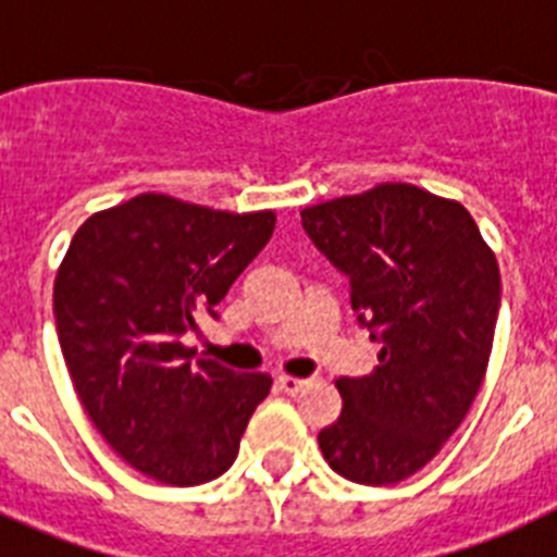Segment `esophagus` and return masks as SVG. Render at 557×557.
<instances>
[{"instance_id": "obj_1", "label": "esophagus", "mask_w": 557, "mask_h": 557, "mask_svg": "<svg viewBox=\"0 0 557 557\" xmlns=\"http://www.w3.org/2000/svg\"><path fill=\"white\" fill-rule=\"evenodd\" d=\"M277 387L283 391V394L294 396V394H300L302 387H306V380H297V376H277Z\"/></svg>"}]
</instances>
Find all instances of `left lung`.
Instances as JSON below:
<instances>
[{
    "instance_id": "obj_1",
    "label": "left lung",
    "mask_w": 557,
    "mask_h": 557,
    "mask_svg": "<svg viewBox=\"0 0 557 557\" xmlns=\"http://www.w3.org/2000/svg\"><path fill=\"white\" fill-rule=\"evenodd\" d=\"M302 228L350 283L357 322L382 343L368 376L336 380L343 413L320 450L343 479L385 487L422 470L456 433L493 350L502 277L461 203L410 184L300 212Z\"/></svg>"
}]
</instances>
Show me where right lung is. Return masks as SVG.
Returning <instances> with one entry per match:
<instances>
[{
  "instance_id": "obj_1",
  "label": "right lung",
  "mask_w": 557,
  "mask_h": 557,
  "mask_svg": "<svg viewBox=\"0 0 557 557\" xmlns=\"http://www.w3.org/2000/svg\"><path fill=\"white\" fill-rule=\"evenodd\" d=\"M274 221L147 191L70 240L53 286L64 362L107 445L149 479L195 487L226 473L269 396L271 376L195 359L181 336L218 317Z\"/></svg>"
}]
</instances>
